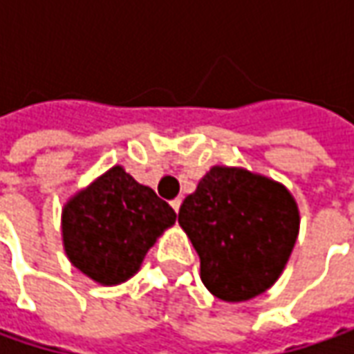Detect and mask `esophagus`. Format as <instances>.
<instances>
[{"label": "esophagus", "instance_id": "34e87169", "mask_svg": "<svg viewBox=\"0 0 354 354\" xmlns=\"http://www.w3.org/2000/svg\"><path fill=\"white\" fill-rule=\"evenodd\" d=\"M171 207H173V211L179 212V207H181V198H179V197L173 198V201H171Z\"/></svg>", "mask_w": 354, "mask_h": 354}]
</instances>
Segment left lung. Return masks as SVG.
Here are the masks:
<instances>
[{"label":"left lung","mask_w":354,"mask_h":354,"mask_svg":"<svg viewBox=\"0 0 354 354\" xmlns=\"http://www.w3.org/2000/svg\"><path fill=\"white\" fill-rule=\"evenodd\" d=\"M179 225L201 258V279L223 301L264 293L293 250L299 212L283 185L232 167H212L185 198Z\"/></svg>","instance_id":"left-lung-1"}]
</instances>
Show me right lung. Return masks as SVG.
Listing matches in <instances>:
<instances>
[{"label": "right lung", "mask_w": 354, "mask_h": 354, "mask_svg": "<svg viewBox=\"0 0 354 354\" xmlns=\"http://www.w3.org/2000/svg\"><path fill=\"white\" fill-rule=\"evenodd\" d=\"M177 214L156 191L112 167L62 211L71 262L88 278L114 286L138 272L156 238Z\"/></svg>", "instance_id": "right-lung-1"}]
</instances>
